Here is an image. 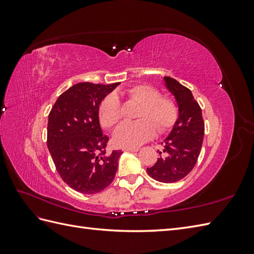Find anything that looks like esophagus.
<instances>
[{
  "instance_id": "obj_1",
  "label": "esophagus",
  "mask_w": 254,
  "mask_h": 254,
  "mask_svg": "<svg viewBox=\"0 0 254 254\" xmlns=\"http://www.w3.org/2000/svg\"><path fill=\"white\" fill-rule=\"evenodd\" d=\"M123 150H124V152H132V153H136V152H138L139 148H138V147H126V148H123Z\"/></svg>"
}]
</instances>
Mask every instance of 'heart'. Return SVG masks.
Wrapping results in <instances>:
<instances>
[{
    "mask_svg": "<svg viewBox=\"0 0 254 254\" xmlns=\"http://www.w3.org/2000/svg\"><path fill=\"white\" fill-rule=\"evenodd\" d=\"M131 100L138 102L135 122H124L113 133V142L120 147H134L152 138L156 133L166 132L178 119V108L174 101L160 97L159 91L149 85H136L127 90ZM120 100L116 94L106 96L99 106V120L102 127H112L121 120Z\"/></svg>",
    "mask_w": 254,
    "mask_h": 254,
    "instance_id": "heart-1",
    "label": "heart"
}]
</instances>
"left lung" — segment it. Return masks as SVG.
Listing matches in <instances>:
<instances>
[{
  "label": "left lung",
  "mask_w": 254,
  "mask_h": 254,
  "mask_svg": "<svg viewBox=\"0 0 254 254\" xmlns=\"http://www.w3.org/2000/svg\"><path fill=\"white\" fill-rule=\"evenodd\" d=\"M164 85L175 97L178 119L161 145L163 152L147 174L159 182L171 183L183 179L195 166L204 137L202 110L190 89L175 78L164 76Z\"/></svg>",
  "instance_id": "1"
}]
</instances>
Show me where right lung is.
Segmentation results:
<instances>
[{"label":"right lung","mask_w":254,"mask_h":254,"mask_svg":"<svg viewBox=\"0 0 254 254\" xmlns=\"http://www.w3.org/2000/svg\"><path fill=\"white\" fill-rule=\"evenodd\" d=\"M120 83H78L59 97L48 119L47 145L62 180L73 190L95 194L115 179L121 150L107 155L99 105Z\"/></svg>","instance_id":"add662e5"}]
</instances>
